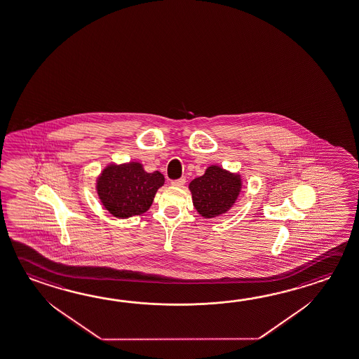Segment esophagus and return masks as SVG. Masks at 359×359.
<instances>
[{
  "label": "esophagus",
  "mask_w": 359,
  "mask_h": 359,
  "mask_svg": "<svg viewBox=\"0 0 359 359\" xmlns=\"http://www.w3.org/2000/svg\"><path fill=\"white\" fill-rule=\"evenodd\" d=\"M185 182H187V179L185 177H180V179H177V180H172L171 185H174V187H184Z\"/></svg>",
  "instance_id": "1"
}]
</instances>
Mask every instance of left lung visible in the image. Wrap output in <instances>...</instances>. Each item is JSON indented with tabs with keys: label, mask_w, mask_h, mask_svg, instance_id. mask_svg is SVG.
Wrapping results in <instances>:
<instances>
[{
	"label": "left lung",
	"mask_w": 359,
	"mask_h": 359,
	"mask_svg": "<svg viewBox=\"0 0 359 359\" xmlns=\"http://www.w3.org/2000/svg\"><path fill=\"white\" fill-rule=\"evenodd\" d=\"M189 189L198 213L214 218L226 213L234 204L241 190V179L219 166H210L203 177L190 182Z\"/></svg>",
	"instance_id": "obj_1"
}]
</instances>
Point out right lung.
<instances>
[{"instance_id":"obj_1","label":"right lung","mask_w":359,"mask_h":359,"mask_svg":"<svg viewBox=\"0 0 359 359\" xmlns=\"http://www.w3.org/2000/svg\"><path fill=\"white\" fill-rule=\"evenodd\" d=\"M164 182L161 172H146L139 163L111 165L102 172L97 190L109 213L118 218H128L149 210Z\"/></svg>"}]
</instances>
